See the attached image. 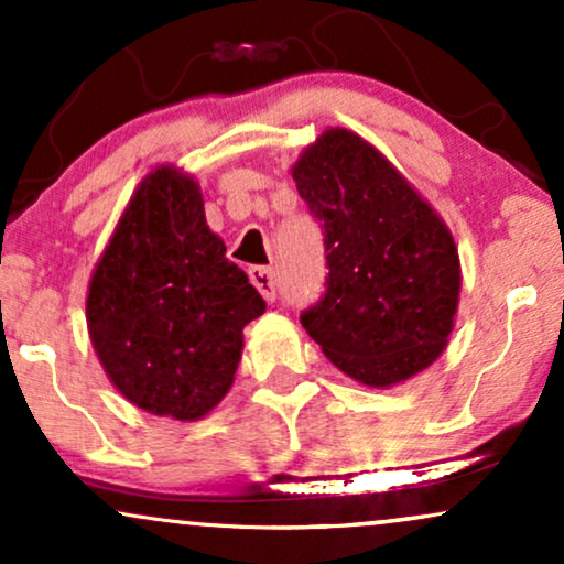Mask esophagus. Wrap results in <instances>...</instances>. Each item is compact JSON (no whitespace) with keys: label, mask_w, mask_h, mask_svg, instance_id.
Instances as JSON below:
<instances>
[{"label":"esophagus","mask_w":564,"mask_h":564,"mask_svg":"<svg viewBox=\"0 0 564 564\" xmlns=\"http://www.w3.org/2000/svg\"><path fill=\"white\" fill-rule=\"evenodd\" d=\"M249 278L251 283H254L257 291L264 296L268 302H275L278 296V283H275V270L273 268H249Z\"/></svg>","instance_id":"esophagus-1"}]
</instances>
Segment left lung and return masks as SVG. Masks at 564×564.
Segmentation results:
<instances>
[{"label": "left lung", "instance_id": "obj_1", "mask_svg": "<svg viewBox=\"0 0 564 564\" xmlns=\"http://www.w3.org/2000/svg\"><path fill=\"white\" fill-rule=\"evenodd\" d=\"M326 243V291L300 315L347 377L392 387L440 358L462 268L451 230L373 145L326 129L294 164Z\"/></svg>", "mask_w": 564, "mask_h": 564}]
</instances>
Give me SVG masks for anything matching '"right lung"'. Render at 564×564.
Here are the masks:
<instances>
[{
    "instance_id": "right-lung-1",
    "label": "right lung",
    "mask_w": 564,
    "mask_h": 564,
    "mask_svg": "<svg viewBox=\"0 0 564 564\" xmlns=\"http://www.w3.org/2000/svg\"><path fill=\"white\" fill-rule=\"evenodd\" d=\"M260 291L206 225L198 183L159 166L138 185L87 294V328L129 403L196 422L225 398Z\"/></svg>"
}]
</instances>
